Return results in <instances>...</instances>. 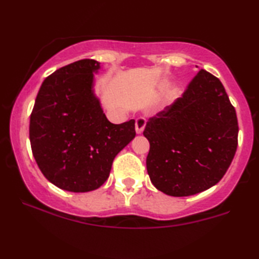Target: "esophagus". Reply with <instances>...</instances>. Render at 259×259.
Wrapping results in <instances>:
<instances>
[{
  "mask_svg": "<svg viewBox=\"0 0 259 259\" xmlns=\"http://www.w3.org/2000/svg\"><path fill=\"white\" fill-rule=\"evenodd\" d=\"M135 125H136V133H137L138 135L143 134L144 128H145V125H146V120L144 119V117H138V119L136 120Z\"/></svg>",
  "mask_w": 259,
  "mask_h": 259,
  "instance_id": "34e87169",
  "label": "esophagus"
}]
</instances>
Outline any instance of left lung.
I'll list each match as a JSON object with an SVG mask.
<instances>
[{"label": "left lung", "mask_w": 259, "mask_h": 259, "mask_svg": "<svg viewBox=\"0 0 259 259\" xmlns=\"http://www.w3.org/2000/svg\"><path fill=\"white\" fill-rule=\"evenodd\" d=\"M239 125L224 85L201 69L181 98L151 117L148 176L171 196L198 194L221 181L238 147Z\"/></svg>", "instance_id": "obj_1"}]
</instances>
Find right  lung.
I'll return each instance as SVG.
<instances>
[{
    "mask_svg": "<svg viewBox=\"0 0 259 259\" xmlns=\"http://www.w3.org/2000/svg\"><path fill=\"white\" fill-rule=\"evenodd\" d=\"M100 63L82 59L43 81L29 122L38 168L64 191L97 190L107 181L114 157L135 138V120L113 124L95 94Z\"/></svg>",
    "mask_w": 259,
    "mask_h": 259,
    "instance_id": "1",
    "label": "right lung"
}]
</instances>
